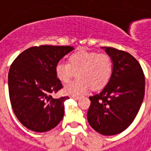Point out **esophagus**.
<instances>
[{
    "instance_id": "1",
    "label": "esophagus",
    "mask_w": 151,
    "mask_h": 151,
    "mask_svg": "<svg viewBox=\"0 0 151 151\" xmlns=\"http://www.w3.org/2000/svg\"><path fill=\"white\" fill-rule=\"evenodd\" d=\"M71 98H72V99H80V97H79V96H71Z\"/></svg>"
}]
</instances>
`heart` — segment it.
Wrapping results in <instances>:
<instances>
[{
    "label": "heart",
    "instance_id": "1",
    "mask_svg": "<svg viewBox=\"0 0 151 151\" xmlns=\"http://www.w3.org/2000/svg\"><path fill=\"white\" fill-rule=\"evenodd\" d=\"M55 75L61 82L68 83L75 72L78 79L64 88L70 96H78L90 87L99 89L110 81L113 71V60L107 53L97 52H76L69 57V63L60 61L56 64Z\"/></svg>",
    "mask_w": 151,
    "mask_h": 151
}]
</instances>
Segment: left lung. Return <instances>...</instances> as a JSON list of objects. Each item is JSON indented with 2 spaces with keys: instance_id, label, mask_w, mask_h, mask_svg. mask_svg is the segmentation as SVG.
<instances>
[{
  "instance_id": "8db88e82",
  "label": "left lung",
  "mask_w": 151,
  "mask_h": 151,
  "mask_svg": "<svg viewBox=\"0 0 151 151\" xmlns=\"http://www.w3.org/2000/svg\"><path fill=\"white\" fill-rule=\"evenodd\" d=\"M113 60L110 81L99 94L90 96L88 122L104 136L124 131L136 117L145 92V78L140 64L131 54L102 47Z\"/></svg>"
}]
</instances>
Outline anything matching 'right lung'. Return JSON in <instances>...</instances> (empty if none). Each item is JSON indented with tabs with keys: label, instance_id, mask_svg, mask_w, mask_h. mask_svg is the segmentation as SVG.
I'll use <instances>...</instances> for the list:
<instances>
[{
	"label": "right lung",
	"instance_id": "1",
	"mask_svg": "<svg viewBox=\"0 0 151 151\" xmlns=\"http://www.w3.org/2000/svg\"><path fill=\"white\" fill-rule=\"evenodd\" d=\"M74 48L71 46H34L22 52L11 65L8 92L18 120L29 130L44 132L54 129L64 115L63 96L52 94L63 88L55 68Z\"/></svg>",
	"mask_w": 151,
	"mask_h": 151
}]
</instances>
